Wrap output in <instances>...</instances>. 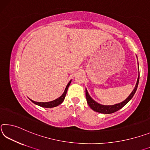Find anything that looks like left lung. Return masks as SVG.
<instances>
[{"instance_id":"left-lung-1","label":"left lung","mask_w":150,"mask_h":150,"mask_svg":"<svg viewBox=\"0 0 150 150\" xmlns=\"http://www.w3.org/2000/svg\"><path fill=\"white\" fill-rule=\"evenodd\" d=\"M139 74L138 76V78H137V82L135 86L134 89L133 90V91L132 92V93L128 97H127L126 100H124L123 102L118 103V104H116L114 105H102L100 104L99 103H98L92 99L90 96V94H88V90L86 88V100H87V103L89 105V106L91 108V109H92L94 111L101 113V114H112V113H114L115 112L123 108L125 105H126L127 103H128L129 100H130L132 98H133L134 95L136 93L137 88V86H138V83H139Z\"/></svg>"}]
</instances>
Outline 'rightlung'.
Masks as SVG:
<instances>
[{
  "label": "right lung",
  "instance_id": "1",
  "mask_svg": "<svg viewBox=\"0 0 150 150\" xmlns=\"http://www.w3.org/2000/svg\"><path fill=\"white\" fill-rule=\"evenodd\" d=\"M71 81H72V80H71L70 82H68V84H67V86H66V87L65 90H64V93L62 94V96H60L59 98H58L57 99L53 100V101L47 102H38L34 101V100H32L31 99H30V100L34 103V104H35L36 105H39V106H41V107H43V108H54V107L58 106V105H59L60 104H62V103L64 101V100L66 94V93H67V91H68V87H69V86L70 84Z\"/></svg>",
  "mask_w": 150,
  "mask_h": 150
}]
</instances>
